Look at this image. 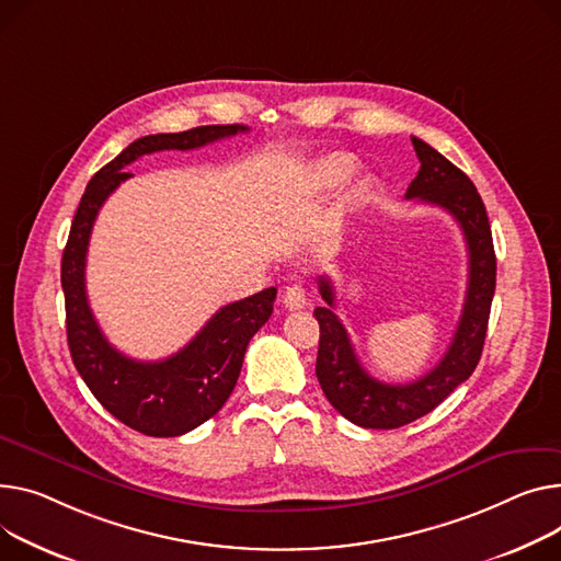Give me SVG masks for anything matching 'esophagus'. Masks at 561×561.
I'll return each instance as SVG.
<instances>
[{
    "label": "esophagus",
    "mask_w": 561,
    "mask_h": 561,
    "mask_svg": "<svg viewBox=\"0 0 561 561\" xmlns=\"http://www.w3.org/2000/svg\"><path fill=\"white\" fill-rule=\"evenodd\" d=\"M282 300H284L286 309H290V311L305 309L307 307V290L302 284H290V286H286Z\"/></svg>",
    "instance_id": "esophagus-1"
}]
</instances>
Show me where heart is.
Returning <instances> with one entry per match:
<instances>
[{
    "mask_svg": "<svg viewBox=\"0 0 561 561\" xmlns=\"http://www.w3.org/2000/svg\"><path fill=\"white\" fill-rule=\"evenodd\" d=\"M356 169V162L350 158V156H343V153H333V156H324L318 160L316 169H313V175H316V182L320 186H324V190H333V186L343 184ZM360 186L356 184L352 194L358 196Z\"/></svg>",
    "mask_w": 561,
    "mask_h": 561,
    "instance_id": "1",
    "label": "heart"
}]
</instances>
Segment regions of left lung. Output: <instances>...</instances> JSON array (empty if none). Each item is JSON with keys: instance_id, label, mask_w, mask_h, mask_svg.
Wrapping results in <instances>:
<instances>
[{"instance_id": "1", "label": "left lung", "mask_w": 561, "mask_h": 561, "mask_svg": "<svg viewBox=\"0 0 561 561\" xmlns=\"http://www.w3.org/2000/svg\"><path fill=\"white\" fill-rule=\"evenodd\" d=\"M422 162L417 178L410 182L405 198L437 205L449 211L465 234L469 252V282L462 316L454 341L442 360L413 383H383L369 377L360 365L347 329L333 313V286L320 277V295L327 302L313 311L320 324V347L316 375L329 403L356 426L399 428L424 417L439 405L476 369L484 333H488L492 297L496 288V254L488 209L473 182L426 141L410 137Z\"/></svg>"}]
</instances>
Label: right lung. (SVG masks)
<instances>
[{"mask_svg": "<svg viewBox=\"0 0 561 561\" xmlns=\"http://www.w3.org/2000/svg\"><path fill=\"white\" fill-rule=\"evenodd\" d=\"M248 126H198L135 139L85 186L62 252L67 343L73 365L96 401L122 424L151 437H178L209 417L232 394L252 335L273 313L277 288L218 309L178 354L164 360H135L112 347L103 335L85 293V256L101 205L133 173L130 162L156 151H192L205 144L245 133Z\"/></svg>", "mask_w": 561, "mask_h": 561, "instance_id": "right-lung-1", "label": "right lung"}]
</instances>
